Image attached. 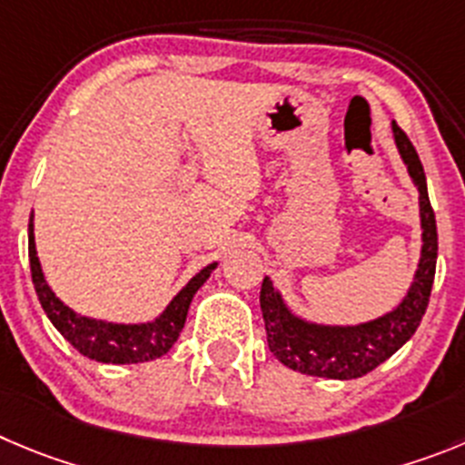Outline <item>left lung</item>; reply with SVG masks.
<instances>
[{"instance_id":"1","label":"left lung","mask_w":465,"mask_h":465,"mask_svg":"<svg viewBox=\"0 0 465 465\" xmlns=\"http://www.w3.org/2000/svg\"><path fill=\"white\" fill-rule=\"evenodd\" d=\"M392 130L399 153L409 167L411 179L420 190L422 259H420L413 286L409 289L401 305L390 314L362 325L332 328V325L305 323L302 319L293 316L282 302L280 293L272 289V282L263 277L259 302H262L263 323H266L268 349L282 364L301 371V374L340 381L370 374L415 335L420 321L427 312L438 257L436 215H433L431 202H429L427 176H424L418 151L397 124H392Z\"/></svg>"}]
</instances>
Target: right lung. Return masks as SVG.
Returning a JSON list of instances; mask_svg holds the SVG:
<instances>
[{
	"mask_svg": "<svg viewBox=\"0 0 465 465\" xmlns=\"http://www.w3.org/2000/svg\"><path fill=\"white\" fill-rule=\"evenodd\" d=\"M29 268H32L34 289H36V296L41 301V307L45 310L47 319L82 355L95 360V362L130 364L160 358V355H164L172 349L173 341L179 340V332L183 331L193 296L197 293L199 286L208 280L215 263L199 271L153 323L140 325L105 323V321L86 319V316H80L73 310H68L52 293L45 277H43L41 263H38L36 257V245H34L32 220H29Z\"/></svg>",
	"mask_w": 465,
	"mask_h": 465,
	"instance_id": "obj_1",
	"label": "right lung"
}]
</instances>
